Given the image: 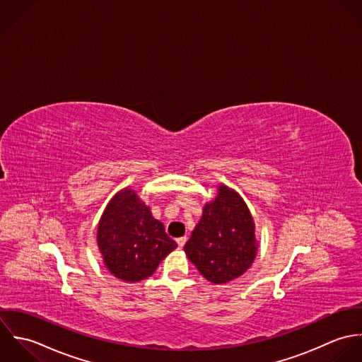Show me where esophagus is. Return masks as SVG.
Here are the masks:
<instances>
[{"label": "esophagus", "instance_id": "obj_1", "mask_svg": "<svg viewBox=\"0 0 362 362\" xmlns=\"http://www.w3.org/2000/svg\"><path fill=\"white\" fill-rule=\"evenodd\" d=\"M176 242H177V246H179V247H183V246H185V243L187 242V238H186V236L177 238V239H176Z\"/></svg>", "mask_w": 362, "mask_h": 362}]
</instances>
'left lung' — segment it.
I'll return each mask as SVG.
<instances>
[{"mask_svg":"<svg viewBox=\"0 0 362 362\" xmlns=\"http://www.w3.org/2000/svg\"><path fill=\"white\" fill-rule=\"evenodd\" d=\"M185 252L200 274L214 284L229 283L252 266L257 252L255 221L233 189L218 186L217 197L204 206Z\"/></svg>","mask_w":362,"mask_h":362,"instance_id":"obj_1","label":"left lung"}]
</instances>
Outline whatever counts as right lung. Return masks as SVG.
<instances>
[{
	"mask_svg": "<svg viewBox=\"0 0 362 362\" xmlns=\"http://www.w3.org/2000/svg\"><path fill=\"white\" fill-rule=\"evenodd\" d=\"M96 240L106 269L119 280L137 283L152 276L159 263L177 247L152 217L136 190H120L106 206Z\"/></svg>",
	"mask_w": 362,
	"mask_h": 362,
	"instance_id": "add662e5",
	"label": "right lung"
}]
</instances>
